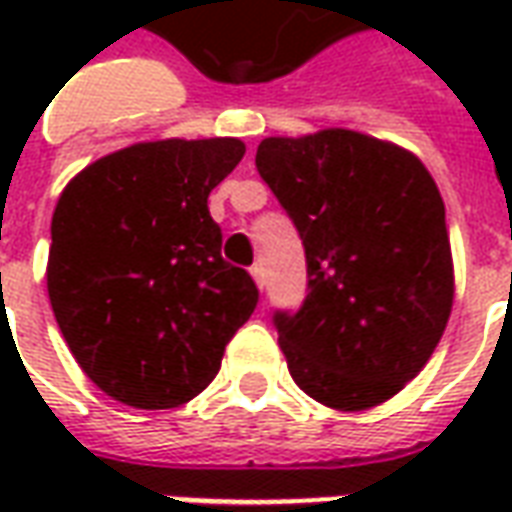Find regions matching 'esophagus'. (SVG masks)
<instances>
[{"mask_svg": "<svg viewBox=\"0 0 512 512\" xmlns=\"http://www.w3.org/2000/svg\"><path fill=\"white\" fill-rule=\"evenodd\" d=\"M249 271H252V279H255V285L260 290L266 288V271H263V266H260V263H255V266L249 268Z\"/></svg>", "mask_w": 512, "mask_h": 512, "instance_id": "1", "label": "esophagus"}]
</instances>
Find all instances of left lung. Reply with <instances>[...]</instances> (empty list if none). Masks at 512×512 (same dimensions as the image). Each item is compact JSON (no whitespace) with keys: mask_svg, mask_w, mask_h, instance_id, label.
I'll return each instance as SVG.
<instances>
[{"mask_svg":"<svg viewBox=\"0 0 512 512\" xmlns=\"http://www.w3.org/2000/svg\"><path fill=\"white\" fill-rule=\"evenodd\" d=\"M255 164L307 255V299L274 312L290 376L337 411L384 403L428 365L450 321L436 183L414 153L348 128L268 136Z\"/></svg>","mask_w":512,"mask_h":512,"instance_id":"obj_1","label":"left lung"}]
</instances>
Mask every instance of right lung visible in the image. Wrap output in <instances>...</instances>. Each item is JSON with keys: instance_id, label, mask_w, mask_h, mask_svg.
<instances>
[{"instance_id": "1", "label": "right lung", "mask_w": 512, "mask_h": 512, "mask_svg": "<svg viewBox=\"0 0 512 512\" xmlns=\"http://www.w3.org/2000/svg\"><path fill=\"white\" fill-rule=\"evenodd\" d=\"M244 153L233 136L139 142L93 161L60 194L51 310L87 378L126 406L200 395L255 312V282L222 257L208 211Z\"/></svg>"}]
</instances>
